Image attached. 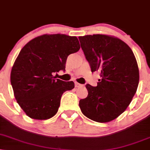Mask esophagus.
Segmentation results:
<instances>
[{
  "label": "esophagus",
  "mask_w": 150,
  "mask_h": 150,
  "mask_svg": "<svg viewBox=\"0 0 150 150\" xmlns=\"http://www.w3.org/2000/svg\"><path fill=\"white\" fill-rule=\"evenodd\" d=\"M81 86V84H79V83H78V82H75V86L76 87V88H78V87Z\"/></svg>",
  "instance_id": "34e87169"
}]
</instances>
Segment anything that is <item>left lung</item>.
<instances>
[{
	"label": "left lung",
	"mask_w": 150,
	"mask_h": 150,
	"mask_svg": "<svg viewBox=\"0 0 150 150\" xmlns=\"http://www.w3.org/2000/svg\"><path fill=\"white\" fill-rule=\"evenodd\" d=\"M79 40L91 71L101 77L97 86L86 85L88 96L79 100V107L91 120L110 122L125 111L137 90L136 57L126 43L113 36L86 35Z\"/></svg>",
	"instance_id": "1"
}]
</instances>
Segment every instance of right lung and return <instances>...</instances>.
I'll list each match as a JSON object with an SVG mask.
<instances>
[{
	"mask_svg": "<svg viewBox=\"0 0 150 150\" xmlns=\"http://www.w3.org/2000/svg\"><path fill=\"white\" fill-rule=\"evenodd\" d=\"M79 48L76 37L55 34L35 37L21 49L10 79L14 97L28 117L47 120L56 114L62 94L75 84L56 79L53 74L65 71L68 56Z\"/></svg>",
	"mask_w": 150,
	"mask_h": 150,
	"instance_id": "obj_1",
	"label": "right lung"
}]
</instances>
